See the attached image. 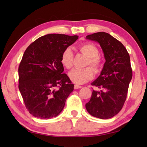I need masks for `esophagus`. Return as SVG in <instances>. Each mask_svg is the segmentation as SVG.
I'll return each mask as SVG.
<instances>
[{"instance_id":"obj_1","label":"esophagus","mask_w":147,"mask_h":147,"mask_svg":"<svg viewBox=\"0 0 147 147\" xmlns=\"http://www.w3.org/2000/svg\"><path fill=\"white\" fill-rule=\"evenodd\" d=\"M82 88V86H78V85H74V89H79V88Z\"/></svg>"}]
</instances>
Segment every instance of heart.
<instances>
[{
    "mask_svg": "<svg viewBox=\"0 0 147 147\" xmlns=\"http://www.w3.org/2000/svg\"><path fill=\"white\" fill-rule=\"evenodd\" d=\"M81 53L88 57L86 65H90L92 68L87 67L83 69H73L69 73V76L74 84H83L88 82L93 78L94 72L98 73L100 71L102 67V62L98 56V49L94 44L84 43L79 47ZM60 62L62 65L67 69H70L73 67V53L70 47H67L62 52Z\"/></svg>",
    "mask_w": 147,
    "mask_h": 147,
    "instance_id": "1",
    "label": "heart"
}]
</instances>
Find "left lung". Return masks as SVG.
<instances>
[{"label": "left lung", "mask_w": 147, "mask_h": 147, "mask_svg": "<svg viewBox=\"0 0 147 147\" xmlns=\"http://www.w3.org/2000/svg\"><path fill=\"white\" fill-rule=\"evenodd\" d=\"M86 38L100 44L106 62L100 76L91 84L96 90H93L86 108L92 116L109 119L121 110L127 96L132 78L130 56L120 41L106 32L88 35Z\"/></svg>", "instance_id": "8db88e82"}]
</instances>
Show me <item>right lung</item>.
Masks as SVG:
<instances>
[{
	"label": "right lung",
	"instance_id": "right-lung-1",
	"mask_svg": "<svg viewBox=\"0 0 147 147\" xmlns=\"http://www.w3.org/2000/svg\"><path fill=\"white\" fill-rule=\"evenodd\" d=\"M78 36H41L24 51L19 67V89L29 113L36 117H55L63 110L74 84L60 62L62 52Z\"/></svg>",
	"mask_w": 147,
	"mask_h": 147
}]
</instances>
